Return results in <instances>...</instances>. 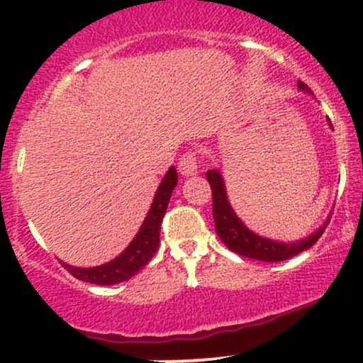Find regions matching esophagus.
Masks as SVG:
<instances>
[{
	"label": "esophagus",
	"mask_w": 363,
	"mask_h": 363,
	"mask_svg": "<svg viewBox=\"0 0 363 363\" xmlns=\"http://www.w3.org/2000/svg\"><path fill=\"white\" fill-rule=\"evenodd\" d=\"M177 167H179V172H181V176L184 177L196 176V174H198V162H196L194 153L187 152L186 155H182L181 160H179Z\"/></svg>",
	"instance_id": "obj_1"
}]
</instances>
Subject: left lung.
Returning <instances> with one entry per match:
<instances>
[{
    "label": "left lung",
    "instance_id": "1",
    "mask_svg": "<svg viewBox=\"0 0 363 363\" xmlns=\"http://www.w3.org/2000/svg\"><path fill=\"white\" fill-rule=\"evenodd\" d=\"M297 89L303 91V94L312 95V91L306 83L301 80L297 82ZM329 128L333 129L331 121L328 119ZM206 179L211 186V193H213V220L216 227V234H218L222 242L227 245L230 251L244 257H251V259L257 261H266V262H277V261H285L290 257L297 256L306 249H309L319 240V237L323 235L324 228L331 220V213L328 215V218L324 220V223L319 228H315L312 234H309L303 239L298 240H289V242H283V240H274L269 237H262L256 232H252L251 228L245 225L242 220L239 218L235 213V210L232 208L230 201H228L227 196V187H225V181L222 172L218 169H210L206 172Z\"/></svg>",
    "mask_w": 363,
    "mask_h": 363
}]
</instances>
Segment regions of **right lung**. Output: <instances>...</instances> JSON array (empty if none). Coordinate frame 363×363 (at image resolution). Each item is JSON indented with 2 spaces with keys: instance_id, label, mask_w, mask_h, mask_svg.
Returning <instances> with one entry per match:
<instances>
[{
  "instance_id": "right-lung-1",
  "label": "right lung",
  "mask_w": 363,
  "mask_h": 363,
  "mask_svg": "<svg viewBox=\"0 0 363 363\" xmlns=\"http://www.w3.org/2000/svg\"><path fill=\"white\" fill-rule=\"evenodd\" d=\"M176 186L177 172L176 167L172 165L162 179L160 184H158L157 193L153 196V201L150 205V210L145 216L143 223H141L140 230L133 237L128 247L119 256H116L114 259L99 266H91V268H78V266H72L62 261L61 264L74 278L86 283H95V285H116V283H123L135 277L143 266H147V262L152 259V256L158 249L162 218H164L170 196H172Z\"/></svg>"
}]
</instances>
